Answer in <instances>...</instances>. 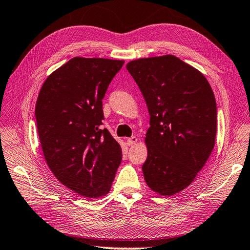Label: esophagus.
<instances>
[{
	"label": "esophagus",
	"mask_w": 250,
	"mask_h": 250,
	"mask_svg": "<svg viewBox=\"0 0 250 250\" xmlns=\"http://www.w3.org/2000/svg\"><path fill=\"white\" fill-rule=\"evenodd\" d=\"M137 141H138V139H137L136 136H132L131 138H127L126 145L129 146H134L135 144H137Z\"/></svg>",
	"instance_id": "obj_1"
}]
</instances>
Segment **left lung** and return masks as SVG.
Returning a JSON list of instances; mask_svg holds the SVG:
<instances>
[{"mask_svg": "<svg viewBox=\"0 0 250 250\" xmlns=\"http://www.w3.org/2000/svg\"><path fill=\"white\" fill-rule=\"evenodd\" d=\"M149 113L142 172L147 187L161 196L187 188L215 146L217 104L206 77L172 54L126 63Z\"/></svg>", "mask_w": 250, "mask_h": 250, "instance_id": "left-lung-1", "label": "left lung"}]
</instances>
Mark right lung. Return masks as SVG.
I'll return each instance as SVG.
<instances>
[{
    "mask_svg": "<svg viewBox=\"0 0 250 250\" xmlns=\"http://www.w3.org/2000/svg\"><path fill=\"white\" fill-rule=\"evenodd\" d=\"M125 61L71 59L42 83L35 104L45 160L62 184L85 198L105 196L121 147L103 125V98Z\"/></svg>",
    "mask_w": 250,
    "mask_h": 250,
    "instance_id": "obj_1",
    "label": "right lung"
}]
</instances>
